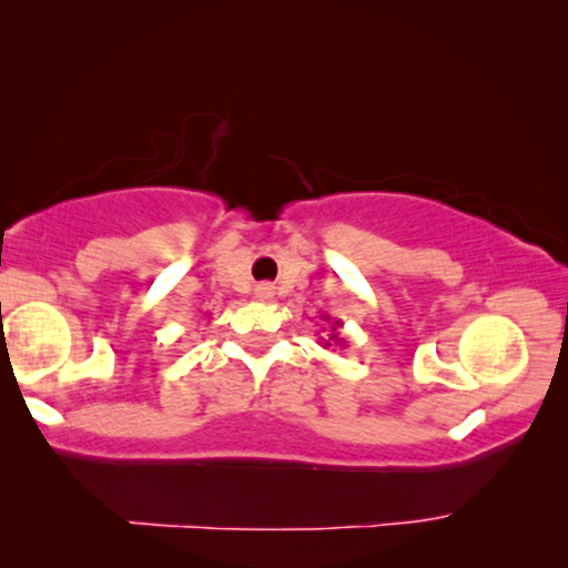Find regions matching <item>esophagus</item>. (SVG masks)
<instances>
[{
    "mask_svg": "<svg viewBox=\"0 0 568 568\" xmlns=\"http://www.w3.org/2000/svg\"><path fill=\"white\" fill-rule=\"evenodd\" d=\"M274 284H268V282H263V284H258L255 286V300H261V302H268L271 297H274Z\"/></svg>",
    "mask_w": 568,
    "mask_h": 568,
    "instance_id": "1",
    "label": "esophagus"
}]
</instances>
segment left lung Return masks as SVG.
I'll use <instances>...</instances> for the list:
<instances>
[{
    "label": "left lung",
    "mask_w": 568,
    "mask_h": 568,
    "mask_svg": "<svg viewBox=\"0 0 568 568\" xmlns=\"http://www.w3.org/2000/svg\"><path fill=\"white\" fill-rule=\"evenodd\" d=\"M321 321H323V336H321V344H323V348H328V346H346V341L338 336V328L344 323L341 321H331V315H321Z\"/></svg>",
    "instance_id": "left-lung-1"
}]
</instances>
